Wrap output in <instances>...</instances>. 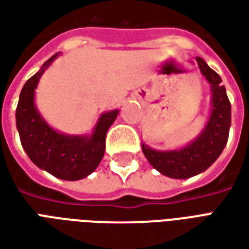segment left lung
<instances>
[{"label": "left lung", "instance_id": "obj_1", "mask_svg": "<svg viewBox=\"0 0 249 249\" xmlns=\"http://www.w3.org/2000/svg\"><path fill=\"white\" fill-rule=\"evenodd\" d=\"M200 71L211 84L212 110L201 133L176 151H156L142 144V153L159 172L172 178H188L204 172L221 155L231 128V103L220 76L201 57H196Z\"/></svg>", "mask_w": 249, "mask_h": 249}]
</instances>
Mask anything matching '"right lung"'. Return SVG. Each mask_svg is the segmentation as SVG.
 <instances>
[{"instance_id":"obj_1","label":"right lung","mask_w":249,"mask_h":249,"mask_svg":"<svg viewBox=\"0 0 249 249\" xmlns=\"http://www.w3.org/2000/svg\"><path fill=\"white\" fill-rule=\"evenodd\" d=\"M60 53L52 56L40 71L25 82L16 109V124L25 152L36 165L54 178L80 180L98 167L105 152V136L119 114H101L90 136H69L57 132L41 117L35 105V90L40 77Z\"/></svg>"}]
</instances>
